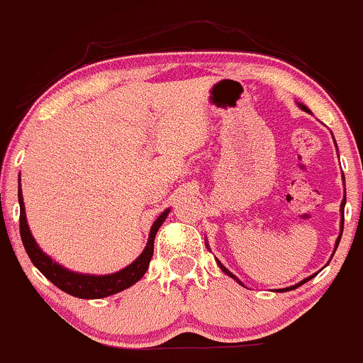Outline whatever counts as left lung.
<instances>
[{
  "label": "left lung",
  "instance_id": "8db88e82",
  "mask_svg": "<svg viewBox=\"0 0 363 363\" xmlns=\"http://www.w3.org/2000/svg\"><path fill=\"white\" fill-rule=\"evenodd\" d=\"M298 106H300V108H301V110H305V111H310L308 108H306V106H305V105H301V103H298ZM345 205H346V191H345V198H343V201H341V233H340V238H337V240H336V248H337V245H340V240H341V234H343V224H345ZM336 248H334V252H336ZM217 265H218V267H220V269H222V270H224V272L227 274V276H229V277H233V279H234V281H238V282H240V284H241V281H240V279H238L236 276H234V274H233V272H229V270H227V269H225V267H224V265H222V264H220V262H218V260H217ZM313 276H315V274H313ZM313 276L306 277V279H303V281H301V282H298V284H294V286H289V288H284V289H277V291L284 293V291H291V289H296V288H298V286H301V284H305V282H308V281H310V279H312Z\"/></svg>",
  "mask_w": 363,
  "mask_h": 363
}]
</instances>
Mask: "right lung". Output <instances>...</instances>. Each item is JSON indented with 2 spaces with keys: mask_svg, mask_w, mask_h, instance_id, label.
<instances>
[{
  "mask_svg": "<svg viewBox=\"0 0 363 363\" xmlns=\"http://www.w3.org/2000/svg\"><path fill=\"white\" fill-rule=\"evenodd\" d=\"M18 203H20V238H22L23 248H26L27 255H29L30 262L38 267L39 272L43 274L46 279H50L57 288L62 291L72 294L75 298H82V300H98V298L111 296L115 293H121L123 289L130 288L133 284L145 276V272L148 270L150 260L153 257V242L155 236H157L158 229L163 224V220L169 215L170 208H167L165 212H162L160 217L153 222L150 229L148 242H146L145 250L139 255L136 260L130 265H127L125 269L118 270V272L106 274V276H91V274H79L72 272V270L65 269L55 262L53 258H50L48 255L39 248V245L35 242L34 236L30 234L29 225H27V217H26V206H23V198H22V189L18 188Z\"/></svg>",
  "mask_w": 363,
  "mask_h": 363,
  "instance_id": "add662e5",
  "label": "right lung"
}]
</instances>
